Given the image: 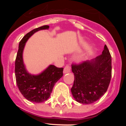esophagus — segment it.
<instances>
[{
    "label": "esophagus",
    "instance_id": "1",
    "mask_svg": "<svg viewBox=\"0 0 126 126\" xmlns=\"http://www.w3.org/2000/svg\"><path fill=\"white\" fill-rule=\"evenodd\" d=\"M70 71H71V67L69 65H66L65 66L64 69V74H66V73H69Z\"/></svg>",
    "mask_w": 126,
    "mask_h": 126
}]
</instances>
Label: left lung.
Instances as JSON below:
<instances>
[{"label":"left lung","instance_id":"8db88e82","mask_svg":"<svg viewBox=\"0 0 126 126\" xmlns=\"http://www.w3.org/2000/svg\"><path fill=\"white\" fill-rule=\"evenodd\" d=\"M74 81L71 93L79 103L90 104L100 98L109 88L112 77V59L105 45L102 55L92 61L72 64Z\"/></svg>","mask_w":126,"mask_h":126}]
</instances>
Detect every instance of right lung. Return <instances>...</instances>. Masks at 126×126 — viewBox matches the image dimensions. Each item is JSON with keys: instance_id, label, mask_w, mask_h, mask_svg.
<instances>
[{"instance_id": "1", "label": "right lung", "mask_w": 126, "mask_h": 126, "mask_svg": "<svg viewBox=\"0 0 126 126\" xmlns=\"http://www.w3.org/2000/svg\"><path fill=\"white\" fill-rule=\"evenodd\" d=\"M48 28L49 26H43L26 34L19 42L15 61V76L17 87L26 99L34 103L46 101L50 96L57 81L63 76L64 69L53 65H50L40 74L33 75L26 71L23 62V50L29 38L38 31Z\"/></svg>"}]
</instances>
